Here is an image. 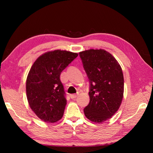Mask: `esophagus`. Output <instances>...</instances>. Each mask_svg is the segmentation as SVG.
<instances>
[{"mask_svg":"<svg viewBox=\"0 0 153 153\" xmlns=\"http://www.w3.org/2000/svg\"><path fill=\"white\" fill-rule=\"evenodd\" d=\"M70 98L72 99H76V97H77V94H71V95H70Z\"/></svg>","mask_w":153,"mask_h":153,"instance_id":"1","label":"esophagus"}]
</instances>
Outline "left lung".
I'll list each match as a JSON object with an SVG mask.
<instances>
[{
    "mask_svg": "<svg viewBox=\"0 0 153 153\" xmlns=\"http://www.w3.org/2000/svg\"><path fill=\"white\" fill-rule=\"evenodd\" d=\"M90 82V102L83 109L87 119L104 122L118 111L123 96L122 68L112 55L104 49L79 53Z\"/></svg>",
    "mask_w": 153,
    "mask_h": 153,
    "instance_id": "obj_1",
    "label": "left lung"
}]
</instances>
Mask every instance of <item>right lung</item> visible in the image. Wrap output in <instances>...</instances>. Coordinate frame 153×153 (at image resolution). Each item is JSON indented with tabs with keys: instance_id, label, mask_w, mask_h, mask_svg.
Returning a JSON list of instances; mask_svg holds the SVG:
<instances>
[{
	"instance_id": "obj_1",
	"label": "right lung",
	"mask_w": 153,
	"mask_h": 153,
	"mask_svg": "<svg viewBox=\"0 0 153 153\" xmlns=\"http://www.w3.org/2000/svg\"><path fill=\"white\" fill-rule=\"evenodd\" d=\"M78 54L55 50L41 55L29 71L26 95L31 109L39 118L47 123L62 118L66 99L60 76Z\"/></svg>"
}]
</instances>
